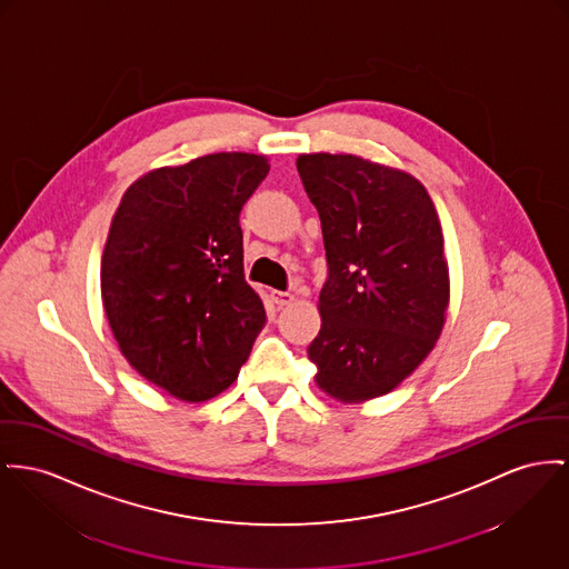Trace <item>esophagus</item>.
Returning a JSON list of instances; mask_svg holds the SVG:
<instances>
[{"label":"esophagus","instance_id":"obj_1","mask_svg":"<svg viewBox=\"0 0 569 569\" xmlns=\"http://www.w3.org/2000/svg\"><path fill=\"white\" fill-rule=\"evenodd\" d=\"M293 300L296 298L289 291H271V302L276 303L278 308H284V306H289Z\"/></svg>","mask_w":569,"mask_h":569}]
</instances>
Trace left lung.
Returning <instances> with one entry per match:
<instances>
[{
  "mask_svg": "<svg viewBox=\"0 0 569 569\" xmlns=\"http://www.w3.org/2000/svg\"><path fill=\"white\" fill-rule=\"evenodd\" d=\"M298 172L328 259L308 347L315 381L342 403L381 397L445 328L449 266L433 200L412 174L356 154H300Z\"/></svg>",
  "mask_w": 569,
  "mask_h": 569,
  "instance_id": "left-lung-1",
  "label": "left lung"
}]
</instances>
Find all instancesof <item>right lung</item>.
I'll list each match as a JSON object with an SVG mask.
<instances>
[{
    "label": "right lung",
    "mask_w": 569,
    "mask_h": 569,
    "mask_svg": "<svg viewBox=\"0 0 569 569\" xmlns=\"http://www.w3.org/2000/svg\"><path fill=\"white\" fill-rule=\"evenodd\" d=\"M267 172L263 154L213 152L140 177L116 209L103 308L127 362L177 399L227 390L266 326L239 213Z\"/></svg>",
    "instance_id": "add662e5"
}]
</instances>
